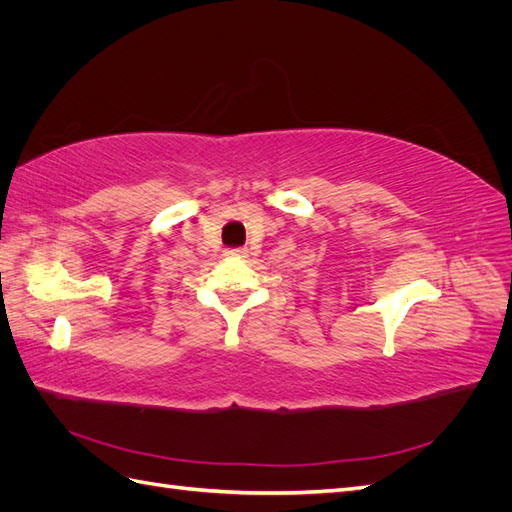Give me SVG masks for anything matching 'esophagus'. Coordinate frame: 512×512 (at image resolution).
Instances as JSON below:
<instances>
[{"instance_id": "obj_1", "label": "esophagus", "mask_w": 512, "mask_h": 512, "mask_svg": "<svg viewBox=\"0 0 512 512\" xmlns=\"http://www.w3.org/2000/svg\"><path fill=\"white\" fill-rule=\"evenodd\" d=\"M226 256L228 258H245L247 250L245 247H232V250H226Z\"/></svg>"}]
</instances>
